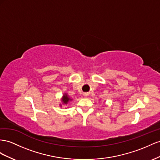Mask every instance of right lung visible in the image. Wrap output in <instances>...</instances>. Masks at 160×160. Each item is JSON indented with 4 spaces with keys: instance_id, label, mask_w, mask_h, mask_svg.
Listing matches in <instances>:
<instances>
[{
    "instance_id": "right-lung-1",
    "label": "right lung",
    "mask_w": 160,
    "mask_h": 160,
    "mask_svg": "<svg viewBox=\"0 0 160 160\" xmlns=\"http://www.w3.org/2000/svg\"><path fill=\"white\" fill-rule=\"evenodd\" d=\"M62 102L64 103H65V104H67V103L68 102V101H70V100H71V99H70L68 97V96L67 94H65V95H64L63 96V98H62Z\"/></svg>"
}]
</instances>
